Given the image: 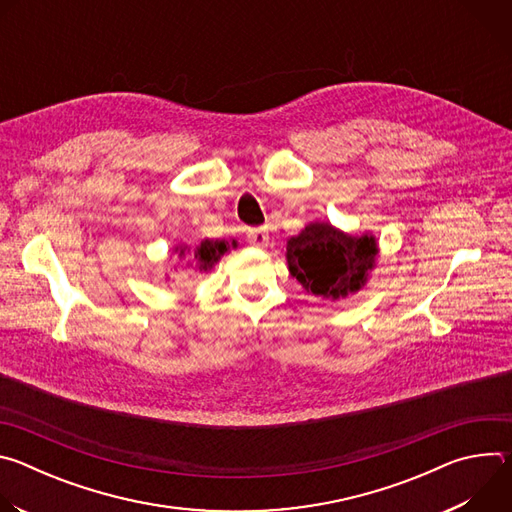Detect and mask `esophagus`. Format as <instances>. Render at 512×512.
<instances>
[{
  "mask_svg": "<svg viewBox=\"0 0 512 512\" xmlns=\"http://www.w3.org/2000/svg\"><path fill=\"white\" fill-rule=\"evenodd\" d=\"M247 239H249V243H251L253 247H259V249L267 247V243H269V233H267V227L251 229V231L247 233Z\"/></svg>",
  "mask_w": 512,
  "mask_h": 512,
  "instance_id": "1",
  "label": "esophagus"
}]
</instances>
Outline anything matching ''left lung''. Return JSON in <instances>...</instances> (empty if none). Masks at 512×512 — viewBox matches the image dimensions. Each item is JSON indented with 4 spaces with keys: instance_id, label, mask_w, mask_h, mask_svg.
Segmentation results:
<instances>
[{
    "instance_id": "left-lung-1",
    "label": "left lung",
    "mask_w": 512,
    "mask_h": 512,
    "mask_svg": "<svg viewBox=\"0 0 512 512\" xmlns=\"http://www.w3.org/2000/svg\"><path fill=\"white\" fill-rule=\"evenodd\" d=\"M375 237H350L330 223H312L287 241V265L306 291L338 300L367 283L377 257Z\"/></svg>"
}]
</instances>
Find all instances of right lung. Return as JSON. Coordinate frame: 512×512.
Wrapping results in <instances>:
<instances>
[{"instance_id": "right-lung-1", "label": "right lung", "mask_w": 512, "mask_h": 512, "mask_svg": "<svg viewBox=\"0 0 512 512\" xmlns=\"http://www.w3.org/2000/svg\"><path fill=\"white\" fill-rule=\"evenodd\" d=\"M229 243L225 241H202L194 251H190L194 263H196V269L198 271H210L218 261H221V257L229 251L227 247ZM176 251L180 253V257L186 255V247H176Z\"/></svg>"}]
</instances>
